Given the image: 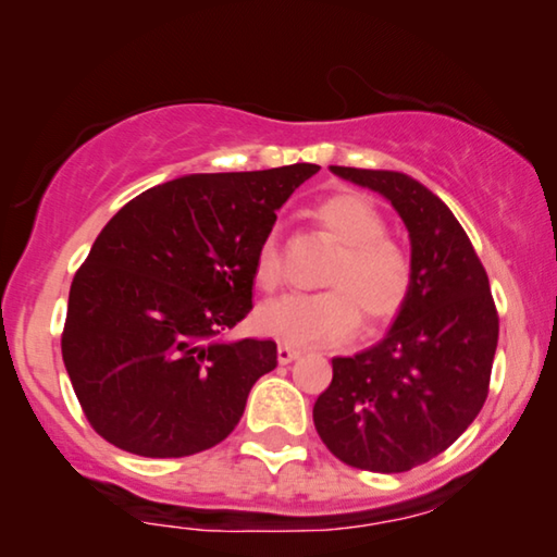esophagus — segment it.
I'll list each match as a JSON object with an SVG mask.
<instances>
[{
    "label": "esophagus",
    "mask_w": 557,
    "mask_h": 557,
    "mask_svg": "<svg viewBox=\"0 0 557 557\" xmlns=\"http://www.w3.org/2000/svg\"><path fill=\"white\" fill-rule=\"evenodd\" d=\"M276 357H278L281 364H288V362H294L296 357H299V349H294V347H288V345H278Z\"/></svg>",
    "instance_id": "1"
}]
</instances>
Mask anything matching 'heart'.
<instances>
[{
	"mask_svg": "<svg viewBox=\"0 0 557 557\" xmlns=\"http://www.w3.org/2000/svg\"><path fill=\"white\" fill-rule=\"evenodd\" d=\"M309 212L342 246L324 273L330 288L265 301L256 314L258 330L284 345L309 347L349 339L360 317L368 326L391 324L413 292V261L385 235L383 212L357 193L326 195ZM281 269V235L271 227L256 248L258 286L276 288Z\"/></svg>",
	"mask_w": 557,
	"mask_h": 557,
	"instance_id": "obj_1",
	"label": "heart"
}]
</instances>
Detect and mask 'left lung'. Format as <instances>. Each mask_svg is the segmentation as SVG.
<instances>
[{
	"mask_svg": "<svg viewBox=\"0 0 557 557\" xmlns=\"http://www.w3.org/2000/svg\"><path fill=\"white\" fill-rule=\"evenodd\" d=\"M391 200L410 235L413 292L385 339L334 357L314 403L319 438L355 469L400 474L446 451L490 393L499 317L454 212L403 172L332 166Z\"/></svg>",
	"mask_w": 557,
	"mask_h": 557,
	"instance_id": "1",
	"label": "left lung"
}]
</instances>
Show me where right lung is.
<instances>
[{
  "instance_id": "right-lung-1",
  "label": "right lung",
  "mask_w": 557,
  "mask_h": 557,
  "mask_svg": "<svg viewBox=\"0 0 557 557\" xmlns=\"http://www.w3.org/2000/svg\"><path fill=\"white\" fill-rule=\"evenodd\" d=\"M317 164L189 174L126 202L71 284L63 362L98 436L180 459L231 436L276 342H218L253 309L256 248Z\"/></svg>"
}]
</instances>
